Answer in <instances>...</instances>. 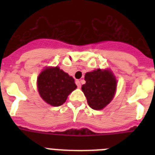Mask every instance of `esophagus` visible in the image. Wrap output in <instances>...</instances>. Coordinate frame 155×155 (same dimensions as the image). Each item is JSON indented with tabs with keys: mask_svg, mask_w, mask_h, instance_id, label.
Listing matches in <instances>:
<instances>
[{
	"mask_svg": "<svg viewBox=\"0 0 155 155\" xmlns=\"http://www.w3.org/2000/svg\"><path fill=\"white\" fill-rule=\"evenodd\" d=\"M75 84H76V85H77L78 87H81V83H80V80H75Z\"/></svg>",
	"mask_w": 155,
	"mask_h": 155,
	"instance_id": "1",
	"label": "esophagus"
}]
</instances>
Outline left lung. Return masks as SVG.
Returning a JSON list of instances; mask_svg holds the SVG:
<instances>
[{
	"instance_id": "left-lung-1",
	"label": "left lung",
	"mask_w": 155,
	"mask_h": 155,
	"mask_svg": "<svg viewBox=\"0 0 155 155\" xmlns=\"http://www.w3.org/2000/svg\"><path fill=\"white\" fill-rule=\"evenodd\" d=\"M86 81L82 91L88 105L95 110H101L113 100L117 89V80L110 70L97 69L85 74Z\"/></svg>"
}]
</instances>
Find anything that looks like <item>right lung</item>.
<instances>
[{
	"mask_svg": "<svg viewBox=\"0 0 155 155\" xmlns=\"http://www.w3.org/2000/svg\"><path fill=\"white\" fill-rule=\"evenodd\" d=\"M37 84L40 97L54 107L62 105L77 87L74 79L58 67L44 69L38 75Z\"/></svg>",
	"mask_w": 155,
	"mask_h": 155,
	"instance_id": "1",
	"label": "right lung"
}]
</instances>
